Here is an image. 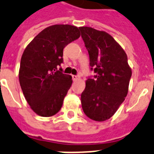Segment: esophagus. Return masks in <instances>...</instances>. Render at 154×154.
Masks as SVG:
<instances>
[{
	"label": "esophagus",
	"instance_id": "34e87169",
	"mask_svg": "<svg viewBox=\"0 0 154 154\" xmlns=\"http://www.w3.org/2000/svg\"><path fill=\"white\" fill-rule=\"evenodd\" d=\"M72 78H73V81H77V80L79 78V77L77 76V75H72Z\"/></svg>",
	"mask_w": 154,
	"mask_h": 154
}]
</instances>
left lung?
<instances>
[{
	"label": "left lung",
	"mask_w": 154,
	"mask_h": 154,
	"mask_svg": "<svg viewBox=\"0 0 154 154\" xmlns=\"http://www.w3.org/2000/svg\"><path fill=\"white\" fill-rule=\"evenodd\" d=\"M89 55L91 71L81 93V106L92 120L103 122L116 113L128 92L131 69L127 56L109 34L88 27H79Z\"/></svg>",
	"instance_id": "8db88e82"
}]
</instances>
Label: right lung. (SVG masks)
I'll return each mask as SVG.
<instances>
[{
  "instance_id": "add662e5",
  "label": "right lung",
  "mask_w": 154,
  "mask_h": 154,
  "mask_svg": "<svg viewBox=\"0 0 154 154\" xmlns=\"http://www.w3.org/2000/svg\"><path fill=\"white\" fill-rule=\"evenodd\" d=\"M80 35L75 26L52 25L37 35L23 51L20 84L27 102L38 116L50 117L61 109L73 81L58 68L63 62V49Z\"/></svg>"
}]
</instances>
